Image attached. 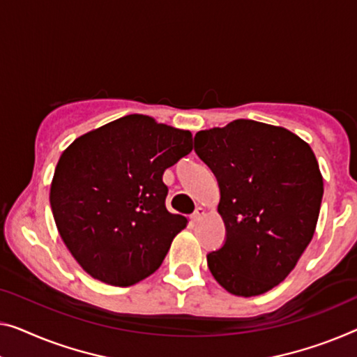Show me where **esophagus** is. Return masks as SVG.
Here are the masks:
<instances>
[{
  "mask_svg": "<svg viewBox=\"0 0 357 357\" xmlns=\"http://www.w3.org/2000/svg\"><path fill=\"white\" fill-rule=\"evenodd\" d=\"M204 215H205V208H202V206H197L195 211L192 213V215H190V220L195 222V221H199Z\"/></svg>",
  "mask_w": 357,
  "mask_h": 357,
  "instance_id": "obj_1",
  "label": "esophagus"
}]
</instances>
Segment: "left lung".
Listing matches in <instances>:
<instances>
[{
    "mask_svg": "<svg viewBox=\"0 0 357 357\" xmlns=\"http://www.w3.org/2000/svg\"><path fill=\"white\" fill-rule=\"evenodd\" d=\"M194 149L221 192L226 242L206 255L213 278L232 295L266 294L314 236L324 194L314 152L285 128L243 119L199 131Z\"/></svg>",
    "mask_w": 357,
    "mask_h": 357,
    "instance_id": "obj_1",
    "label": "left lung"
}]
</instances>
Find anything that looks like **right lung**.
<instances>
[{"instance_id": "add662e5", "label": "right lung", "mask_w": 357, "mask_h": 357, "mask_svg": "<svg viewBox=\"0 0 357 357\" xmlns=\"http://www.w3.org/2000/svg\"><path fill=\"white\" fill-rule=\"evenodd\" d=\"M192 151L190 131L126 115L77 137L57 162L50 202L77 263L130 287L160 268L188 220L167 210L165 169Z\"/></svg>"}]
</instances>
